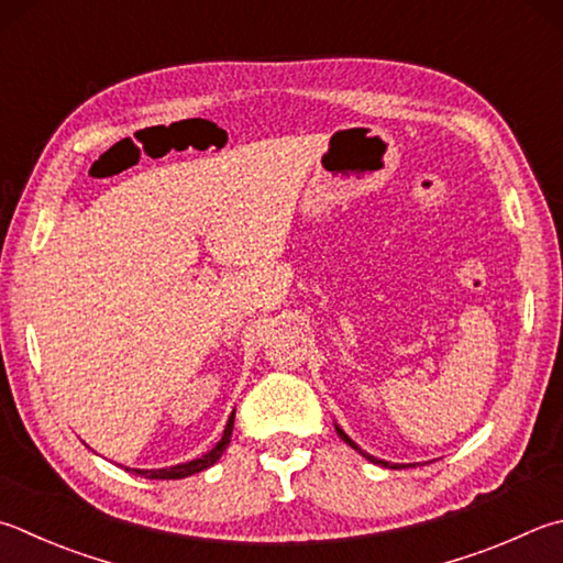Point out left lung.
<instances>
[{
	"label": "left lung",
	"instance_id": "1",
	"mask_svg": "<svg viewBox=\"0 0 563 563\" xmlns=\"http://www.w3.org/2000/svg\"><path fill=\"white\" fill-rule=\"evenodd\" d=\"M334 428H336V433H340V438H342V441H344L346 445H352V448H354V451H360V453H362V455H364L366 460H372V463H376V465H382V467H401V465H391V463H386V460H379V457H374V455H369V453H364V451H362V448H360V445H356V443L352 441V438H350V435H346V433L342 431V428H340V426H334ZM404 467H406V465H404Z\"/></svg>",
	"mask_w": 563,
	"mask_h": 563
}]
</instances>
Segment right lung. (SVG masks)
I'll return each instance as SVG.
<instances>
[{
  "mask_svg": "<svg viewBox=\"0 0 563 563\" xmlns=\"http://www.w3.org/2000/svg\"><path fill=\"white\" fill-rule=\"evenodd\" d=\"M233 416H236V411H233L229 416V423L227 428H223V435L221 441L211 448L209 453H203L201 457L197 460H189V463H181V465H172V467H159V470H137L132 467V473L140 475V477H147V479H181V477H189L194 473H201V470L211 467L217 460L223 455V451H227V445L231 443V431H233Z\"/></svg>",
  "mask_w": 563,
  "mask_h": 563,
  "instance_id": "right-lung-1",
  "label": "right lung"
}]
</instances>
